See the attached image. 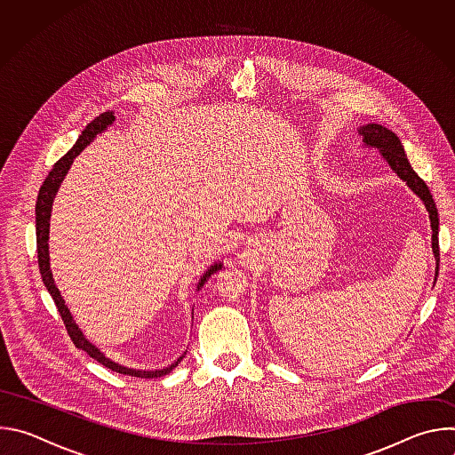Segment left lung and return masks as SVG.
<instances>
[{
    "label": "left lung",
    "mask_w": 455,
    "mask_h": 455,
    "mask_svg": "<svg viewBox=\"0 0 455 455\" xmlns=\"http://www.w3.org/2000/svg\"><path fill=\"white\" fill-rule=\"evenodd\" d=\"M358 135L362 137L363 146L376 149L381 155V158L388 164V167H391L396 172V176L402 181H405L407 187L423 202L430 218V227H432V251L435 257V277H437L439 274V218H437V209L427 183L416 174V171L409 164V158L405 155V149L398 135L393 133L391 129H387L385 125L376 122H369L358 127Z\"/></svg>",
    "instance_id": "left-lung-1"
}]
</instances>
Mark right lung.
<instances>
[{"instance_id": "add662e5", "label": "right lung", "mask_w": 455, "mask_h": 455, "mask_svg": "<svg viewBox=\"0 0 455 455\" xmlns=\"http://www.w3.org/2000/svg\"><path fill=\"white\" fill-rule=\"evenodd\" d=\"M115 122V111H106L102 115H99L97 118H93L86 127L84 132L81 133V137L77 139L76 146L64 155L55 165L53 169L50 171V174L46 176V180L43 181L41 188H39V196H37V202H36V237H37V263H39V272H41V277H43V283L46 286V290L50 291L59 313H60V318L64 320V326H67L68 330V335L72 337L76 347L86 351L92 358H95L99 363H102L104 367L115 371V372H120V374H129V376H137V378H160V376H165L169 374L185 356V353L174 360L169 367H164V369H155V371H146V369H133V367H125L111 358L106 356V353H102L93 342H90L86 339V335L83 333V330L77 326V322L70 311V307L64 304V299L60 297V291L59 288L55 286V281H53V274H52V268H50V251H48V239H50V216H52V205H53V200H55V194L64 180V176L68 174L76 156L81 155V151L84 148H88L97 135H100L102 132H106V129ZM223 267V261H216L214 265H211L204 275L200 277L198 281V286H196V291L202 290V286L211 279V275H214L218 270H221Z\"/></svg>"}]
</instances>
